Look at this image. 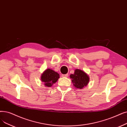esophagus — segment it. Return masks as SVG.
<instances>
[{
  "label": "esophagus",
  "mask_w": 127,
  "mask_h": 127,
  "mask_svg": "<svg viewBox=\"0 0 127 127\" xmlns=\"http://www.w3.org/2000/svg\"><path fill=\"white\" fill-rule=\"evenodd\" d=\"M68 76V74H65V75H62V77H67Z\"/></svg>",
  "instance_id": "obj_1"
}]
</instances>
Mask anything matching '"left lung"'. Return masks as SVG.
Listing matches in <instances>:
<instances>
[{"mask_svg":"<svg viewBox=\"0 0 127 127\" xmlns=\"http://www.w3.org/2000/svg\"><path fill=\"white\" fill-rule=\"evenodd\" d=\"M70 78L73 86L76 89H82L86 87L89 82L90 78L84 71L79 69H76L74 73L70 75Z\"/></svg>","mask_w":127,"mask_h":127,"instance_id":"8db88e82","label":"left lung"}]
</instances>
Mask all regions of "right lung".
I'll return each mask as SVG.
<instances>
[{"label":"right lung","instance_id":"add662e5","mask_svg":"<svg viewBox=\"0 0 127 127\" xmlns=\"http://www.w3.org/2000/svg\"><path fill=\"white\" fill-rule=\"evenodd\" d=\"M60 78V75L53 69L48 68L42 73L41 80L46 87H51L58 81Z\"/></svg>","mask_w":127,"mask_h":127}]
</instances>
